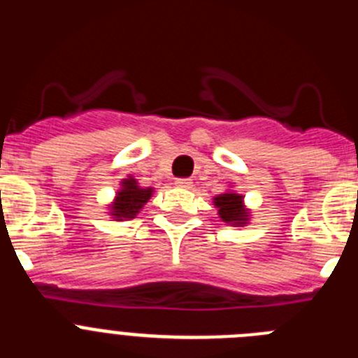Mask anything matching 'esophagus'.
<instances>
[{
	"label": "esophagus",
	"mask_w": 358,
	"mask_h": 358,
	"mask_svg": "<svg viewBox=\"0 0 358 358\" xmlns=\"http://www.w3.org/2000/svg\"><path fill=\"white\" fill-rule=\"evenodd\" d=\"M176 186H177V188L189 189V188H192V186H194V182H192V179H177Z\"/></svg>",
	"instance_id": "esophagus-1"
}]
</instances>
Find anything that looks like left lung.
<instances>
[{"label": "left lung", "instance_id": "obj_1", "mask_svg": "<svg viewBox=\"0 0 358 358\" xmlns=\"http://www.w3.org/2000/svg\"><path fill=\"white\" fill-rule=\"evenodd\" d=\"M213 206L217 208L220 220L233 227L248 226L251 220V210L245 208L243 195L235 192L233 186H229L224 194L213 197Z\"/></svg>", "mask_w": 358, "mask_h": 358}]
</instances>
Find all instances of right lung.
Wrapping results in <instances>:
<instances>
[{"label":"right lung","mask_w":358,"mask_h":358,"mask_svg":"<svg viewBox=\"0 0 358 358\" xmlns=\"http://www.w3.org/2000/svg\"><path fill=\"white\" fill-rule=\"evenodd\" d=\"M154 195V188L140 186L134 176H127L120 182V189L116 192L115 199L107 206V213L113 220H131L143 210L148 199Z\"/></svg>","instance_id":"obj_1"}]
</instances>
